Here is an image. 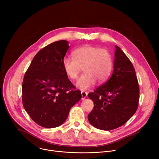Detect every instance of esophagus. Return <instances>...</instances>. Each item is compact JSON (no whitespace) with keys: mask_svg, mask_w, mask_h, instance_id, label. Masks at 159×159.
Here are the masks:
<instances>
[{"mask_svg":"<svg viewBox=\"0 0 159 159\" xmlns=\"http://www.w3.org/2000/svg\"><path fill=\"white\" fill-rule=\"evenodd\" d=\"M81 95H82V100H84L87 97L88 93L86 92V91H82V92H81Z\"/></svg>","mask_w":159,"mask_h":159,"instance_id":"esophagus-1","label":"esophagus"}]
</instances>
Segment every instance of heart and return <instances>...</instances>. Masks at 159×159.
<instances>
[{
  "instance_id": "heart-1",
  "label": "heart",
  "mask_w": 159,
  "mask_h": 159,
  "mask_svg": "<svg viewBox=\"0 0 159 159\" xmlns=\"http://www.w3.org/2000/svg\"><path fill=\"white\" fill-rule=\"evenodd\" d=\"M63 69L70 79H76L82 67L84 74L78 79L76 86L82 89L93 87L97 82H105L111 73L112 57L106 49L86 45L76 49L73 57H64L62 59Z\"/></svg>"
}]
</instances>
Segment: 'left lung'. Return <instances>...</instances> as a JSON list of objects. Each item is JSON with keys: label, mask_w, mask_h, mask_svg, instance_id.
Here are the masks:
<instances>
[{"label": "left lung", "mask_w": 159, "mask_h": 159, "mask_svg": "<svg viewBox=\"0 0 159 159\" xmlns=\"http://www.w3.org/2000/svg\"><path fill=\"white\" fill-rule=\"evenodd\" d=\"M115 48L111 77L88 94L94 103L88 120L94 127L106 131L126 123L137 111L139 101V85L134 67L119 47L115 46Z\"/></svg>", "instance_id": "obj_1"}]
</instances>
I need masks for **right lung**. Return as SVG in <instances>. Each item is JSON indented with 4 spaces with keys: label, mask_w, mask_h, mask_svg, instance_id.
<instances>
[{
    "label": "right lung",
    "mask_w": 159,
    "mask_h": 159,
    "mask_svg": "<svg viewBox=\"0 0 159 159\" xmlns=\"http://www.w3.org/2000/svg\"><path fill=\"white\" fill-rule=\"evenodd\" d=\"M68 42L58 40L41 49L25 73L22 104L31 119L46 128L59 126L82 97L62 66Z\"/></svg>",
    "instance_id": "add662e5"
}]
</instances>
